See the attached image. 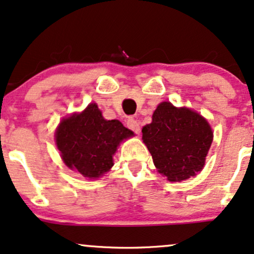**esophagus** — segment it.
Wrapping results in <instances>:
<instances>
[{"mask_svg":"<svg viewBox=\"0 0 254 254\" xmlns=\"http://www.w3.org/2000/svg\"><path fill=\"white\" fill-rule=\"evenodd\" d=\"M127 127L129 128L130 130H133L135 134H140V132H141V128H140L139 122H137L135 119H133V118H129L127 120Z\"/></svg>","mask_w":254,"mask_h":254,"instance_id":"esophagus-1","label":"esophagus"}]
</instances>
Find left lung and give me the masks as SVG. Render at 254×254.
Masks as SVG:
<instances>
[{"label":"left lung","mask_w":254,"mask_h":254,"mask_svg":"<svg viewBox=\"0 0 254 254\" xmlns=\"http://www.w3.org/2000/svg\"><path fill=\"white\" fill-rule=\"evenodd\" d=\"M142 140L159 173L168 181H183L203 168L213 132L199 113L165 101L142 128Z\"/></svg>","instance_id":"1"}]
</instances>
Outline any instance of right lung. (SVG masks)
<instances>
[{
	"label": "right lung",
	"mask_w": 254,
	"mask_h": 254,
	"mask_svg": "<svg viewBox=\"0 0 254 254\" xmlns=\"http://www.w3.org/2000/svg\"><path fill=\"white\" fill-rule=\"evenodd\" d=\"M119 120H106L96 103L82 113L62 119L55 140L62 160L84 178L98 179L113 166V155L125 139L133 136Z\"/></svg>",
	"instance_id": "right-lung-1"
}]
</instances>
